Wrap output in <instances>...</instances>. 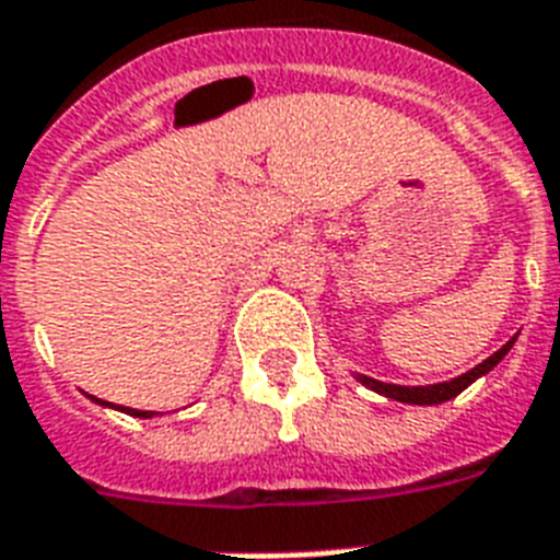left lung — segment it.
I'll use <instances>...</instances> for the list:
<instances>
[{"mask_svg":"<svg viewBox=\"0 0 560 560\" xmlns=\"http://www.w3.org/2000/svg\"><path fill=\"white\" fill-rule=\"evenodd\" d=\"M514 341H517V335L514 338H509L503 347H500L494 355H489L482 364L471 366L468 373L457 375V378H451V382H440V384H419V387H405V384H387V382H378V378H370V375H361L355 373V378L364 387H370V390H375L378 396H384V399H393V401H405V405H442V401L454 399V396H459V393L468 387V384H474L480 375H486L489 370H494V366L506 358V352L512 350Z\"/></svg>","mask_w":560,"mask_h":560,"instance_id":"obj_1","label":"left lung"}]
</instances>
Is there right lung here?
I'll return each mask as SVG.
<instances>
[{"instance_id":"add662e5","label":"right lung","mask_w":560,"mask_h":560,"mask_svg":"<svg viewBox=\"0 0 560 560\" xmlns=\"http://www.w3.org/2000/svg\"><path fill=\"white\" fill-rule=\"evenodd\" d=\"M89 399L95 401V405H103V407H115V410H120V413L138 416V419H153V416H155V410H132V407H120V405H112V401H101V399H95V396H89Z\"/></svg>"}]
</instances>
